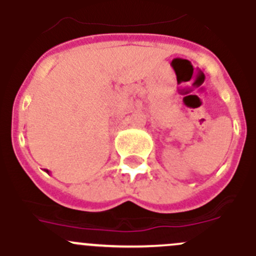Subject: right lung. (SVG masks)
Listing matches in <instances>:
<instances>
[{
    "mask_svg": "<svg viewBox=\"0 0 256 256\" xmlns=\"http://www.w3.org/2000/svg\"><path fill=\"white\" fill-rule=\"evenodd\" d=\"M44 171H46V172H48V174H49V170H44Z\"/></svg>",
    "mask_w": 256,
    "mask_h": 256,
    "instance_id": "1",
    "label": "right lung"
}]
</instances>
